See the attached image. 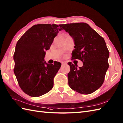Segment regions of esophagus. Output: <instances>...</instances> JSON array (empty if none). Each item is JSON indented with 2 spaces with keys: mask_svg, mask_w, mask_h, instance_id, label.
<instances>
[{
  "mask_svg": "<svg viewBox=\"0 0 123 123\" xmlns=\"http://www.w3.org/2000/svg\"><path fill=\"white\" fill-rule=\"evenodd\" d=\"M67 64V62H62V65H65V64Z\"/></svg>",
  "mask_w": 123,
  "mask_h": 123,
  "instance_id": "esophagus-1",
  "label": "esophagus"
}]
</instances>
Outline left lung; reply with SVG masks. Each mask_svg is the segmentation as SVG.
I'll list each match as a JSON object with an SVG mask.
<instances>
[{"mask_svg": "<svg viewBox=\"0 0 123 123\" xmlns=\"http://www.w3.org/2000/svg\"><path fill=\"white\" fill-rule=\"evenodd\" d=\"M61 27L74 40L72 59L83 62L82 66L79 68L71 62L68 63L70 67L68 85L81 94L92 93L102 85L109 68L110 54L105 42L87 23H67Z\"/></svg>", "mask_w": 123, "mask_h": 123, "instance_id": "left-lung-1", "label": "left lung"}]
</instances>
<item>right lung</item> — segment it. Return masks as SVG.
Masks as SVG:
<instances>
[{
    "label": "right lung",
    "instance_id": "add662e5",
    "mask_svg": "<svg viewBox=\"0 0 123 123\" xmlns=\"http://www.w3.org/2000/svg\"><path fill=\"white\" fill-rule=\"evenodd\" d=\"M61 25H34L25 33L16 44L13 55L14 73L21 89L30 96H41L53 87L54 78L62 64L57 62L49 64L44 61V57L54 38L62 30Z\"/></svg>",
    "mask_w": 123,
    "mask_h": 123
}]
</instances>
